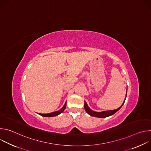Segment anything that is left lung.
Here are the masks:
<instances>
[{"label": "left lung", "instance_id": "obj_1", "mask_svg": "<svg viewBox=\"0 0 151 151\" xmlns=\"http://www.w3.org/2000/svg\"><path fill=\"white\" fill-rule=\"evenodd\" d=\"M127 91H126L125 98V100H124L123 103L122 104V105L119 107H118V108L116 109L110 110V111H102V112H95V111H92L90 108V107L88 106V104H87V102L85 101H84V108H85V110L86 112H87L88 114H89L90 116H94V117L106 118V117H108L109 116H111V115H114V114H115L117 111H118L121 108V107L122 106V105L124 104V103L125 102V99H126V97H127Z\"/></svg>", "mask_w": 151, "mask_h": 151}]
</instances>
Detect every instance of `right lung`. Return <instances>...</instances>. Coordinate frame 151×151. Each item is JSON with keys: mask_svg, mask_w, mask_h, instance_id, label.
Returning a JSON list of instances; mask_svg holds the SVG:
<instances>
[{"mask_svg": "<svg viewBox=\"0 0 151 151\" xmlns=\"http://www.w3.org/2000/svg\"><path fill=\"white\" fill-rule=\"evenodd\" d=\"M66 101L65 104H64V105L63 106L62 108L61 109H60L59 111H55V112H51L50 114H38L42 116H44V117H53V116H57V115H60V114H61L64 111V109H66Z\"/></svg>", "mask_w": 151, "mask_h": 151, "instance_id": "right-lung-1", "label": "right lung"}]
</instances>
